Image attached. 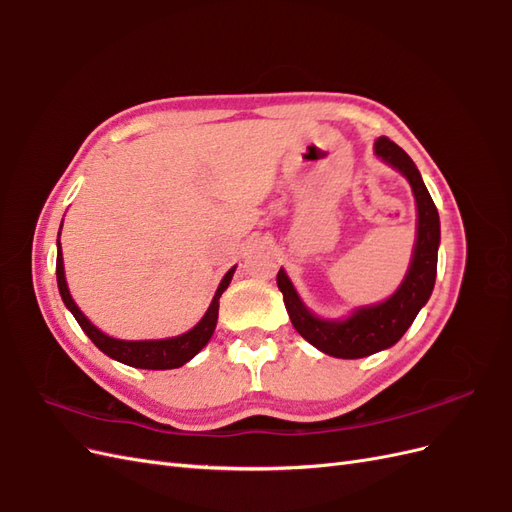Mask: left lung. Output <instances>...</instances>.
Returning a JSON list of instances; mask_svg holds the SVG:
<instances>
[{"label": "left lung", "mask_w": 512, "mask_h": 512, "mask_svg": "<svg viewBox=\"0 0 512 512\" xmlns=\"http://www.w3.org/2000/svg\"><path fill=\"white\" fill-rule=\"evenodd\" d=\"M376 156L397 168L410 181L418 211L410 269L393 297L378 305L359 307L346 320H322L303 305L288 275L282 269L277 273V288L284 294V305L292 327L309 344L324 354L337 356V359H361V356H369L397 344L414 322L416 314L421 312V307L429 301L433 284H436L440 245L438 209L433 205L421 173L404 149L382 136L376 141Z\"/></svg>", "instance_id": "obj_1"}]
</instances>
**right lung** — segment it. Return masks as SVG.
Wrapping results in <instances>:
<instances>
[{
  "mask_svg": "<svg viewBox=\"0 0 512 512\" xmlns=\"http://www.w3.org/2000/svg\"><path fill=\"white\" fill-rule=\"evenodd\" d=\"M232 273H235V267H232L224 280L220 282L218 290H215V297L207 309V314L203 316L194 329L188 333L177 335V337H168V339H145V342H126V339H115L96 329L94 324L87 320V316L81 312L76 303L70 297V290L66 284V275H64V258H61V245L57 241V286L59 294L64 299L66 307L76 318V322L81 324V329L87 333V337L94 342L104 354L111 356V359L126 363L130 367L138 369H175L181 367L183 363H188L190 359L207 346L211 339L215 324H218V309H220V297L222 292L228 288Z\"/></svg>",
  "mask_w": 512,
  "mask_h": 512,
  "instance_id": "1",
  "label": "right lung"
}]
</instances>
